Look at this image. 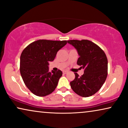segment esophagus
Returning <instances> with one entry per match:
<instances>
[{"instance_id":"obj_1","label":"esophagus","mask_w":128,"mask_h":128,"mask_svg":"<svg viewBox=\"0 0 128 128\" xmlns=\"http://www.w3.org/2000/svg\"><path fill=\"white\" fill-rule=\"evenodd\" d=\"M68 72V71H64V72H63V73H64V74H66V73H67Z\"/></svg>"}]
</instances>
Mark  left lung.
<instances>
[{
  "instance_id": "left-lung-1",
  "label": "left lung",
  "mask_w": 128,
  "mask_h": 128,
  "mask_svg": "<svg viewBox=\"0 0 128 128\" xmlns=\"http://www.w3.org/2000/svg\"><path fill=\"white\" fill-rule=\"evenodd\" d=\"M68 43L74 47L79 58L77 64L84 69L79 76L74 73L75 78L71 82V88L78 96L90 97L96 93L107 76L108 60L104 52L96 44L88 40H69Z\"/></svg>"
}]
</instances>
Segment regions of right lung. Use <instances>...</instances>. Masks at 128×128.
I'll list each match as a JSON object with an SVG mask.
<instances>
[{
	"label": "right lung",
	"instance_id": "1",
	"mask_svg": "<svg viewBox=\"0 0 128 128\" xmlns=\"http://www.w3.org/2000/svg\"><path fill=\"white\" fill-rule=\"evenodd\" d=\"M67 41L41 40L28 45L20 56V70L24 83L36 96L44 97L55 90L62 76L60 70L49 71V62L54 60L58 51Z\"/></svg>",
	"mask_w": 128,
	"mask_h": 128
}]
</instances>
